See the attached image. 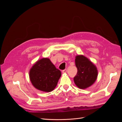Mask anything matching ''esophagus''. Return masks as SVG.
<instances>
[{"mask_svg": "<svg viewBox=\"0 0 122 122\" xmlns=\"http://www.w3.org/2000/svg\"><path fill=\"white\" fill-rule=\"evenodd\" d=\"M62 73H67V69H65L64 70H62Z\"/></svg>", "mask_w": 122, "mask_h": 122, "instance_id": "obj_1", "label": "esophagus"}]
</instances>
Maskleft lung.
<instances>
[{
  "label": "left lung",
  "mask_w": 122,
  "mask_h": 122,
  "mask_svg": "<svg viewBox=\"0 0 122 122\" xmlns=\"http://www.w3.org/2000/svg\"><path fill=\"white\" fill-rule=\"evenodd\" d=\"M75 61L77 73L74 77V81L78 88L86 89L93 85L96 80L97 68L89 59L82 55L76 56Z\"/></svg>",
  "instance_id": "obj_1"
}]
</instances>
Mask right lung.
<instances>
[{
  "mask_svg": "<svg viewBox=\"0 0 122 122\" xmlns=\"http://www.w3.org/2000/svg\"><path fill=\"white\" fill-rule=\"evenodd\" d=\"M29 74L32 86L45 92H50L54 89L61 74L60 70L56 69L48 58L36 61Z\"/></svg>",
  "mask_w": 122,
  "mask_h": 122,
  "instance_id": "1",
  "label": "right lung"
}]
</instances>
